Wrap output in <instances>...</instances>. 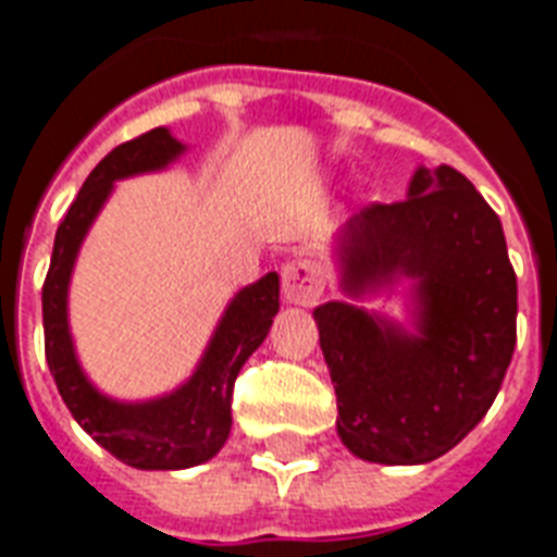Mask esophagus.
Instances as JSON below:
<instances>
[{
	"label": "esophagus",
	"instance_id": "1",
	"mask_svg": "<svg viewBox=\"0 0 557 557\" xmlns=\"http://www.w3.org/2000/svg\"><path fill=\"white\" fill-rule=\"evenodd\" d=\"M283 295L288 304L312 307L324 295V274L312 260H292L283 265Z\"/></svg>",
	"mask_w": 557,
	"mask_h": 557
}]
</instances>
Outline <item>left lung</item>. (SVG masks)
Returning <instances> with one entry per match:
<instances>
[{
	"label": "left lung",
	"mask_w": 557,
	"mask_h": 557,
	"mask_svg": "<svg viewBox=\"0 0 557 557\" xmlns=\"http://www.w3.org/2000/svg\"><path fill=\"white\" fill-rule=\"evenodd\" d=\"M345 288L414 280L418 333L330 300L312 315L338 435L376 465H426L485 418L517 345V274L503 222L453 165L418 169L409 198L368 203L342 231Z\"/></svg>",
	"instance_id": "8db88e82"
}]
</instances>
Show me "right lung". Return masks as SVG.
Masks as SVG:
<instances>
[{"mask_svg":"<svg viewBox=\"0 0 557 557\" xmlns=\"http://www.w3.org/2000/svg\"><path fill=\"white\" fill-rule=\"evenodd\" d=\"M184 146L165 127L116 146L81 186L54 233L52 262L42 283L46 362L66 409L110 456L139 470H184L212 458L231 435L233 385L248 356L265 342L280 309V277L271 271L242 288L224 312L193 380L175 394L148 403L101 397L81 373L66 324V286L84 233L113 189V181L172 163Z\"/></svg>","mask_w":557,"mask_h":557,"instance_id":"1","label":"right lung"}]
</instances>
